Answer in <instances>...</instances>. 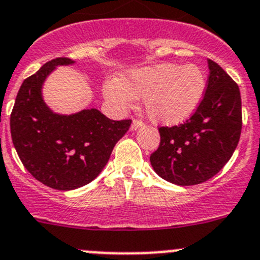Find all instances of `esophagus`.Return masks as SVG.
<instances>
[{
	"label": "esophagus",
	"instance_id": "1",
	"mask_svg": "<svg viewBox=\"0 0 260 260\" xmlns=\"http://www.w3.org/2000/svg\"><path fill=\"white\" fill-rule=\"evenodd\" d=\"M144 123L142 122L141 119H133V123H132V130H138V128H141Z\"/></svg>",
	"mask_w": 260,
	"mask_h": 260
}]
</instances>
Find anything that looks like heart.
Returning a JSON list of instances; mask_svg holds the SVG:
<instances>
[{
	"label": "heart",
	"instance_id": "heart-1",
	"mask_svg": "<svg viewBox=\"0 0 260 260\" xmlns=\"http://www.w3.org/2000/svg\"><path fill=\"white\" fill-rule=\"evenodd\" d=\"M206 74L199 66L158 63L134 69L122 79L104 83V96L117 109H127L134 98L142 96L146 116L156 123L177 125L189 118L203 100Z\"/></svg>",
	"mask_w": 260,
	"mask_h": 260
}]
</instances>
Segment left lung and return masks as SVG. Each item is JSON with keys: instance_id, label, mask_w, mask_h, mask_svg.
<instances>
[{"instance_id": "left-lung-1", "label": "left lung", "mask_w": 260, "mask_h": 260, "mask_svg": "<svg viewBox=\"0 0 260 260\" xmlns=\"http://www.w3.org/2000/svg\"><path fill=\"white\" fill-rule=\"evenodd\" d=\"M207 62V88L198 109L185 123L158 128L160 144L150 157L153 171L174 185H198L212 178L240 141V88L216 62Z\"/></svg>"}]
</instances>
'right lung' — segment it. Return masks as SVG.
I'll return each mask as SVG.
<instances>
[{"label":"right lung","instance_id":"right-lung-1","mask_svg":"<svg viewBox=\"0 0 260 260\" xmlns=\"http://www.w3.org/2000/svg\"><path fill=\"white\" fill-rule=\"evenodd\" d=\"M73 63L59 57L24 79L10 116L20 161L36 180L56 190H74L95 180L132 125V119L113 121L95 108L66 116L45 104L41 88L48 75L57 66Z\"/></svg>","mask_w":260,"mask_h":260}]
</instances>
